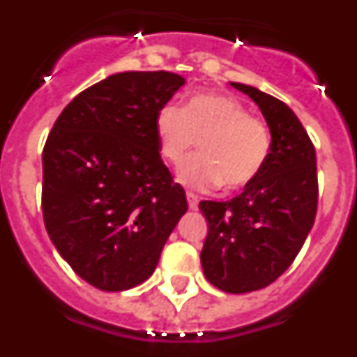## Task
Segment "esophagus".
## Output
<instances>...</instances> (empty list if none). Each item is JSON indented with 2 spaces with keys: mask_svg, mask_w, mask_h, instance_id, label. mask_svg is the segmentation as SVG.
<instances>
[{
  "mask_svg": "<svg viewBox=\"0 0 357 357\" xmlns=\"http://www.w3.org/2000/svg\"><path fill=\"white\" fill-rule=\"evenodd\" d=\"M188 206H189V209H191V211L198 209V198H197V195L188 193Z\"/></svg>",
  "mask_w": 357,
  "mask_h": 357,
  "instance_id": "1",
  "label": "esophagus"
}]
</instances>
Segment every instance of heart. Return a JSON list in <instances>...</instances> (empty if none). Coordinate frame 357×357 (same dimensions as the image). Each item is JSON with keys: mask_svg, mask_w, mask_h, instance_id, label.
Instances as JSON below:
<instances>
[{"mask_svg": "<svg viewBox=\"0 0 357 357\" xmlns=\"http://www.w3.org/2000/svg\"><path fill=\"white\" fill-rule=\"evenodd\" d=\"M155 135L164 160L178 164L198 141L200 153L178 168V181L197 191L220 184L241 189L259 176L272 137L261 119L220 93H197L185 102L164 103L155 114Z\"/></svg>", "mask_w": 357, "mask_h": 357, "instance_id": "obj_1", "label": "heart"}]
</instances>
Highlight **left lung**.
<instances>
[{"instance_id": "8db88e82", "label": "left lung", "mask_w": 357, "mask_h": 357, "mask_svg": "<svg viewBox=\"0 0 357 357\" xmlns=\"http://www.w3.org/2000/svg\"><path fill=\"white\" fill-rule=\"evenodd\" d=\"M263 112L272 148L263 172L227 202H200L209 225L200 261L211 284L248 293L279 279L301 252L318 204L317 153L307 132L284 102L230 82Z\"/></svg>"}]
</instances>
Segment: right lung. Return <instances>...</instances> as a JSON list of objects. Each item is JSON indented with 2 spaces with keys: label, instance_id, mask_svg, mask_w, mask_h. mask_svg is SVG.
<instances>
[{
  "label": "right lung",
  "instance_id": "obj_1",
  "mask_svg": "<svg viewBox=\"0 0 357 357\" xmlns=\"http://www.w3.org/2000/svg\"><path fill=\"white\" fill-rule=\"evenodd\" d=\"M184 84L168 71L110 75L73 98L46 139L44 225L62 259L94 288L144 282L188 211L153 127Z\"/></svg>",
  "mask_w": 357,
  "mask_h": 357
}]
</instances>
